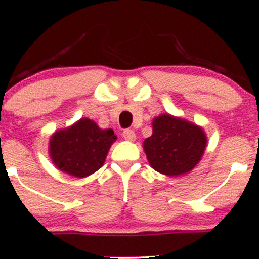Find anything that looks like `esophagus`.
I'll return each instance as SVG.
<instances>
[{"mask_svg":"<svg viewBox=\"0 0 259 259\" xmlns=\"http://www.w3.org/2000/svg\"><path fill=\"white\" fill-rule=\"evenodd\" d=\"M122 138L125 139V140H129V141H134L135 138H137V135H135V133L133 132V130L130 129H125L124 132H122Z\"/></svg>","mask_w":259,"mask_h":259,"instance_id":"1","label":"esophagus"}]
</instances>
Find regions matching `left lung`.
<instances>
[{
    "label": "left lung",
    "instance_id": "left-lung-1",
    "mask_svg": "<svg viewBox=\"0 0 259 259\" xmlns=\"http://www.w3.org/2000/svg\"><path fill=\"white\" fill-rule=\"evenodd\" d=\"M206 141L200 126L164 114L152 121V135L144 141V150L154 170L167 176H179L197 165Z\"/></svg>",
    "mask_w": 259,
    "mask_h": 259
}]
</instances>
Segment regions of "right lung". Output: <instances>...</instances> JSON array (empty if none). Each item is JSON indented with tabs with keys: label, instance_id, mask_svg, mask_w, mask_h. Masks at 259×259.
<instances>
[{
	"label": "right lung",
	"instance_id": "obj_1",
	"mask_svg": "<svg viewBox=\"0 0 259 259\" xmlns=\"http://www.w3.org/2000/svg\"><path fill=\"white\" fill-rule=\"evenodd\" d=\"M116 137L102 130L91 119H80L70 127L56 132L50 141L52 161L61 171L85 178L99 170Z\"/></svg>",
	"mask_w": 259,
	"mask_h": 259
}]
</instances>
